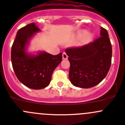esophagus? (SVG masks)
I'll return each instance as SVG.
<instances>
[{"mask_svg":"<svg viewBox=\"0 0 125 125\" xmlns=\"http://www.w3.org/2000/svg\"><path fill=\"white\" fill-rule=\"evenodd\" d=\"M67 58H68V56L67 55V54H66V53H64H64H62V59H67Z\"/></svg>","mask_w":125,"mask_h":125,"instance_id":"1","label":"esophagus"}]
</instances>
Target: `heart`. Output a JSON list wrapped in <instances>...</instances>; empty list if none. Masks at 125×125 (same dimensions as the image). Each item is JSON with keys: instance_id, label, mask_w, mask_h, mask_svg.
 Instances as JSON below:
<instances>
[{"instance_id": "heart-1", "label": "heart", "mask_w": 125, "mask_h": 125, "mask_svg": "<svg viewBox=\"0 0 125 125\" xmlns=\"http://www.w3.org/2000/svg\"><path fill=\"white\" fill-rule=\"evenodd\" d=\"M82 34L83 35H86V34H87V32L85 31H84L82 32Z\"/></svg>"}]
</instances>
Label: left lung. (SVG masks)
Returning a JSON list of instances; mask_svg holds the SVG:
<instances>
[{"instance_id": "obj_1", "label": "left lung", "mask_w": 125, "mask_h": 125, "mask_svg": "<svg viewBox=\"0 0 125 125\" xmlns=\"http://www.w3.org/2000/svg\"><path fill=\"white\" fill-rule=\"evenodd\" d=\"M100 35L87 45L66 50L71 64L69 77L75 86L93 87L103 81L110 69L111 43L107 31L102 27Z\"/></svg>"}]
</instances>
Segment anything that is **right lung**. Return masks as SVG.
<instances>
[{
  "instance_id": "obj_1",
  "label": "right lung",
  "mask_w": 125,
  "mask_h": 125,
  "mask_svg": "<svg viewBox=\"0 0 125 125\" xmlns=\"http://www.w3.org/2000/svg\"><path fill=\"white\" fill-rule=\"evenodd\" d=\"M40 31L35 23H30L19 29L11 52L13 69L18 79L25 86L34 90H40L49 85L52 73L61 62L62 54L60 53L52 55L41 51L36 54L28 53L29 42Z\"/></svg>"
}]
</instances>
